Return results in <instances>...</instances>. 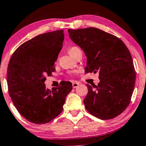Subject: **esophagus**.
Segmentation results:
<instances>
[{
  "instance_id": "34e87169",
  "label": "esophagus",
  "mask_w": 146,
  "mask_h": 146,
  "mask_svg": "<svg viewBox=\"0 0 146 146\" xmlns=\"http://www.w3.org/2000/svg\"><path fill=\"white\" fill-rule=\"evenodd\" d=\"M79 85H80V84H79L78 82H73V84H72V86H73V88H77V87H78Z\"/></svg>"
}]
</instances>
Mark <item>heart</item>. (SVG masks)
<instances>
[{
  "instance_id": "b5f03b06",
  "label": "heart",
  "mask_w": 146,
  "mask_h": 146,
  "mask_svg": "<svg viewBox=\"0 0 146 146\" xmlns=\"http://www.w3.org/2000/svg\"><path fill=\"white\" fill-rule=\"evenodd\" d=\"M68 52H69V53L71 56H73V58H75V57L79 53H81L82 51L78 46H71V47L69 48V49H68Z\"/></svg>"
}]
</instances>
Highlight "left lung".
Here are the masks:
<instances>
[{
	"instance_id": "8db88e82",
	"label": "left lung",
	"mask_w": 146,
	"mask_h": 146,
	"mask_svg": "<svg viewBox=\"0 0 146 146\" xmlns=\"http://www.w3.org/2000/svg\"><path fill=\"white\" fill-rule=\"evenodd\" d=\"M71 39L87 57L85 71L99 72L98 85L86 84L87 111L102 120L115 118L126 109L135 88L136 72L128 47L117 36L95 27L68 29Z\"/></svg>"
}]
</instances>
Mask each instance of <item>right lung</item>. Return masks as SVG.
Instances as JSON below:
<instances>
[{
    "mask_svg": "<svg viewBox=\"0 0 146 146\" xmlns=\"http://www.w3.org/2000/svg\"><path fill=\"white\" fill-rule=\"evenodd\" d=\"M64 31L40 34L16 48L8 64L7 79L11 100L21 115L36 124L48 123L63 110L70 82L46 89V75L56 71L54 64L62 47Z\"/></svg>",
    "mask_w": 146,
    "mask_h": 146,
    "instance_id": "obj_1",
    "label": "right lung"
}]
</instances>
